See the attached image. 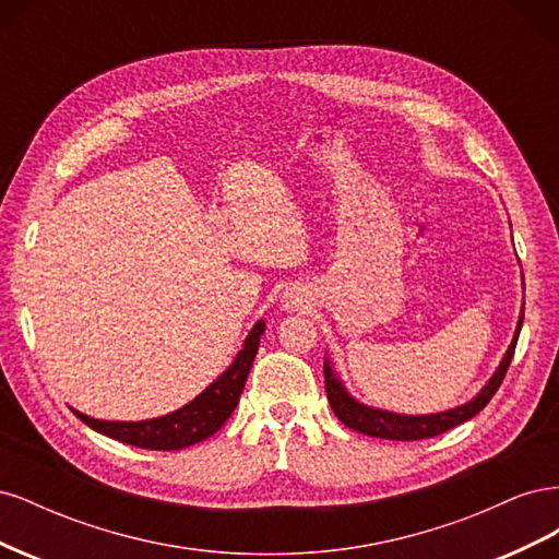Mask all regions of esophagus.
I'll return each mask as SVG.
<instances>
[{
  "label": "esophagus",
  "instance_id": "obj_1",
  "mask_svg": "<svg viewBox=\"0 0 559 559\" xmlns=\"http://www.w3.org/2000/svg\"><path fill=\"white\" fill-rule=\"evenodd\" d=\"M282 302H284V308H289V310H306L310 300L300 289H289L284 294Z\"/></svg>",
  "mask_w": 559,
  "mask_h": 559
}]
</instances>
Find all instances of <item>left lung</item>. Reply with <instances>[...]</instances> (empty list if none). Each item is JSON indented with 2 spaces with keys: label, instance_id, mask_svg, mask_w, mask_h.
Masks as SVG:
<instances>
[{
  "label": "left lung",
  "instance_id": "1",
  "mask_svg": "<svg viewBox=\"0 0 559 559\" xmlns=\"http://www.w3.org/2000/svg\"><path fill=\"white\" fill-rule=\"evenodd\" d=\"M522 319H524V306H522V312L518 319V329H515L513 341H511L509 349H506L499 368L495 370V376L489 378V382L480 389L476 399H471L464 405H456V408H450L445 413H431V415H399V413L380 411V408H373V405H366V403H359L357 399H352L347 389L343 386L341 378H335V370L331 368V361L326 359L324 361V382H326V396H329L331 408L345 427L359 431V433H366V436H373V438H386V441H421V438L441 436V433L450 431L452 427L462 425V421L476 417L489 403V399L497 394V389L501 386V382L506 378V370H509L511 359L515 354Z\"/></svg>",
  "mask_w": 559,
  "mask_h": 559
}]
</instances>
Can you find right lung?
Returning <instances> with one entry per match:
<instances>
[{"label": "right lung", "mask_w": 559, "mask_h": 559, "mask_svg": "<svg viewBox=\"0 0 559 559\" xmlns=\"http://www.w3.org/2000/svg\"><path fill=\"white\" fill-rule=\"evenodd\" d=\"M263 331L265 321L261 319L253 324L242 349L238 352V357H235V361L224 370V373L218 376L205 392L175 413L142 421H107L88 417L74 408L72 411L83 425H88L97 433H105L114 438V441H121L128 445H138L144 450H181L195 445L222 429L226 425V419L233 415L245 389L253 357H257L259 352Z\"/></svg>", "instance_id": "1"}]
</instances>
